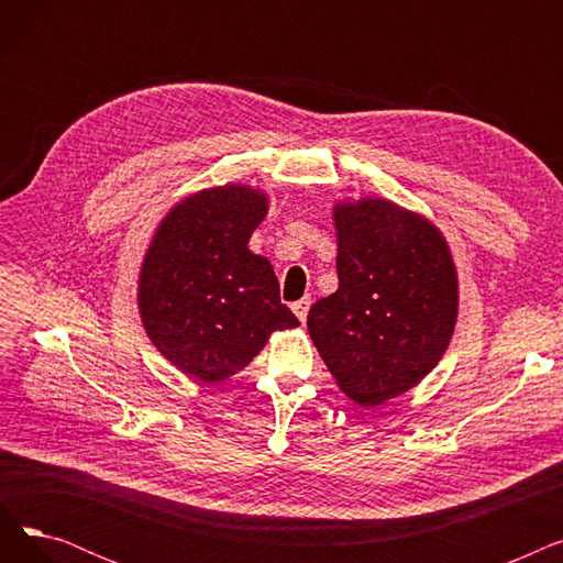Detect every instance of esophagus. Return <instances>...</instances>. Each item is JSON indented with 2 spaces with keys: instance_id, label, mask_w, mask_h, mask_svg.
<instances>
[{
  "instance_id": "34e87169",
  "label": "esophagus",
  "mask_w": 563,
  "mask_h": 563,
  "mask_svg": "<svg viewBox=\"0 0 563 563\" xmlns=\"http://www.w3.org/2000/svg\"><path fill=\"white\" fill-rule=\"evenodd\" d=\"M291 310H294V314H297L301 321H306V317H308V310H310V299H308V297H303L301 301L291 303Z\"/></svg>"
}]
</instances>
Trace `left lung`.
<instances>
[{
	"label": "left lung",
	"instance_id": "obj_1",
	"mask_svg": "<svg viewBox=\"0 0 563 563\" xmlns=\"http://www.w3.org/2000/svg\"><path fill=\"white\" fill-rule=\"evenodd\" d=\"M338 280L308 331L340 390L361 406L395 399L438 365L459 314L456 266L442 232L383 198L333 207Z\"/></svg>",
	"mask_w": 563,
	"mask_h": 563
}]
</instances>
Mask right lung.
Returning a JSON list of instances; mask_svg holds the SVG:
<instances>
[{
    "mask_svg": "<svg viewBox=\"0 0 563 563\" xmlns=\"http://www.w3.org/2000/svg\"><path fill=\"white\" fill-rule=\"evenodd\" d=\"M269 198L246 185L202 189L162 219L139 274V312L180 372L219 383L244 369L274 331L297 329L272 262L249 251Z\"/></svg>",
    "mask_w": 563,
    "mask_h": 563,
    "instance_id": "1",
    "label": "right lung"
}]
</instances>
